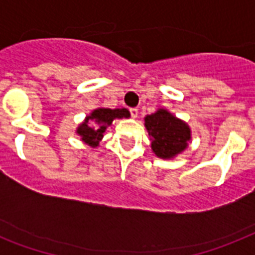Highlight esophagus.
<instances>
[{
	"instance_id": "1",
	"label": "esophagus",
	"mask_w": 255,
	"mask_h": 255,
	"mask_svg": "<svg viewBox=\"0 0 255 255\" xmlns=\"http://www.w3.org/2000/svg\"><path fill=\"white\" fill-rule=\"evenodd\" d=\"M129 114H131V116L135 119V118H137V115H139V110L137 108H129Z\"/></svg>"
}]
</instances>
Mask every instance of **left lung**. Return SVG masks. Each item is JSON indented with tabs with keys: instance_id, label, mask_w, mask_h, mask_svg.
Masks as SVG:
<instances>
[{
	"instance_id": "1",
	"label": "left lung",
	"mask_w": 255,
	"mask_h": 255,
	"mask_svg": "<svg viewBox=\"0 0 255 255\" xmlns=\"http://www.w3.org/2000/svg\"><path fill=\"white\" fill-rule=\"evenodd\" d=\"M145 128L151 137V147L155 155L161 159H172L181 153L190 140L188 124L177 119L167 110L160 108L145 116Z\"/></svg>"
}]
</instances>
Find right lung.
Returning <instances> with one entry per match:
<instances>
[{"label":"right lung","instance_id":"right-lung-1","mask_svg":"<svg viewBox=\"0 0 255 255\" xmlns=\"http://www.w3.org/2000/svg\"><path fill=\"white\" fill-rule=\"evenodd\" d=\"M129 118V111L127 108H96L87 116L83 123L78 127L77 133L82 140L87 143L90 147H98L99 141L103 137V133L108 126H111L114 119ZM93 122V126H89V122Z\"/></svg>","mask_w":255,"mask_h":255}]
</instances>
